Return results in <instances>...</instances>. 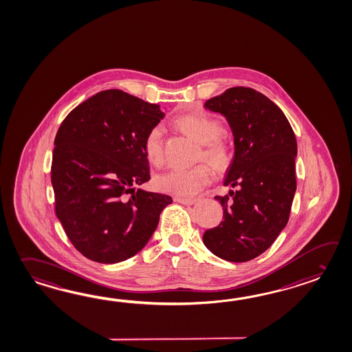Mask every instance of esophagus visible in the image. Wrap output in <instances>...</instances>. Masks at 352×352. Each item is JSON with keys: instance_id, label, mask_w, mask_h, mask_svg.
Wrapping results in <instances>:
<instances>
[{"instance_id": "34e87169", "label": "esophagus", "mask_w": 352, "mask_h": 352, "mask_svg": "<svg viewBox=\"0 0 352 352\" xmlns=\"http://www.w3.org/2000/svg\"><path fill=\"white\" fill-rule=\"evenodd\" d=\"M174 201L175 202H178V204H195V198H184V197H175L174 198Z\"/></svg>"}]
</instances>
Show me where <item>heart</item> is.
<instances>
[{
    "label": "heart",
    "instance_id": "1",
    "mask_svg": "<svg viewBox=\"0 0 352 352\" xmlns=\"http://www.w3.org/2000/svg\"><path fill=\"white\" fill-rule=\"evenodd\" d=\"M178 126L184 133L195 138L199 144H204V157L216 164L226 163L228 159L226 145L219 139L222 127L216 120L204 115H187L178 120ZM162 135V126H154L144 141V153L151 164H160L163 160ZM211 179V168L201 164L190 169L174 168L163 173L155 178V186L159 190L165 193L190 197L199 193Z\"/></svg>",
    "mask_w": 352,
    "mask_h": 352
}]
</instances>
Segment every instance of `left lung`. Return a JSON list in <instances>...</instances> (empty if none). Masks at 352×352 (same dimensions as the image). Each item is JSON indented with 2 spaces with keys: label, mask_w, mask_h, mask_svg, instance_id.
<instances>
[{
  "label": "left lung",
  "mask_w": 352,
  "mask_h": 352,
  "mask_svg": "<svg viewBox=\"0 0 352 352\" xmlns=\"http://www.w3.org/2000/svg\"><path fill=\"white\" fill-rule=\"evenodd\" d=\"M204 109L221 113L232 131L234 157L223 186L237 190L216 197L223 221L204 232V243L219 258L245 263L267 250L288 223L297 189V140L281 109L251 88H230Z\"/></svg>",
  "instance_id": "obj_1"
}]
</instances>
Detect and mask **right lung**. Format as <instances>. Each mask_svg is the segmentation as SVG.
Listing matches in <instances>:
<instances>
[{
  "label": "right lung",
  "instance_id": "right-lung-1",
  "mask_svg": "<svg viewBox=\"0 0 352 352\" xmlns=\"http://www.w3.org/2000/svg\"><path fill=\"white\" fill-rule=\"evenodd\" d=\"M165 113L120 89L102 91L63 121L54 141L55 212L87 258L116 264L148 243L170 195L136 189L150 179L144 141Z\"/></svg>",
  "mask_w": 352,
  "mask_h": 352
}]
</instances>
